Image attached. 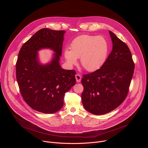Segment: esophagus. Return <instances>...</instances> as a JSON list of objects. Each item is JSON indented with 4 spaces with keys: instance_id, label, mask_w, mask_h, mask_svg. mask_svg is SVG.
Segmentation results:
<instances>
[{
    "instance_id": "esophagus-1",
    "label": "esophagus",
    "mask_w": 148,
    "mask_h": 148,
    "mask_svg": "<svg viewBox=\"0 0 148 148\" xmlns=\"http://www.w3.org/2000/svg\"><path fill=\"white\" fill-rule=\"evenodd\" d=\"M75 78H76V81L77 82H81V76L79 74H76L75 75Z\"/></svg>"
}]
</instances>
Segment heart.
Instances as JSON below:
<instances>
[{"instance_id":"heart-1","label":"heart","mask_w":148,"mask_h":148,"mask_svg":"<svg viewBox=\"0 0 148 148\" xmlns=\"http://www.w3.org/2000/svg\"><path fill=\"white\" fill-rule=\"evenodd\" d=\"M108 44L107 40L100 36L84 34L75 38L66 48L64 56L69 64H74L80 58L82 67L88 71H95L100 69L107 59Z\"/></svg>"}]
</instances>
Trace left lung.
Returning <instances> with one entry per match:
<instances>
[{
    "label": "left lung",
    "mask_w": 148,
    "mask_h": 148,
    "mask_svg": "<svg viewBox=\"0 0 148 148\" xmlns=\"http://www.w3.org/2000/svg\"><path fill=\"white\" fill-rule=\"evenodd\" d=\"M109 32L112 51L99 69L83 75L81 79L83 106L94 115L108 113L123 102L134 71L135 64L129 47L114 33Z\"/></svg>",
    "instance_id": "obj_1"
}]
</instances>
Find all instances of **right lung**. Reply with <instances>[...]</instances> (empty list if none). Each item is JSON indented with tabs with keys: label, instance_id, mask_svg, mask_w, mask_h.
I'll use <instances>...</instances> for the list:
<instances>
[{
	"label": "right lung",
	"instance_id": "obj_1",
	"mask_svg": "<svg viewBox=\"0 0 148 148\" xmlns=\"http://www.w3.org/2000/svg\"><path fill=\"white\" fill-rule=\"evenodd\" d=\"M64 30L44 28L37 32L21 47L16 64V75L20 92L33 110L53 114L64 105L66 92L75 84V71L61 69ZM49 48L56 53L50 63L41 65L37 51Z\"/></svg>",
	"mask_w": 148,
	"mask_h": 148
}]
</instances>
